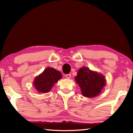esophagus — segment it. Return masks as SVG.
<instances>
[{"label":"esophagus","mask_w":133,"mask_h":133,"mask_svg":"<svg viewBox=\"0 0 133 133\" xmlns=\"http://www.w3.org/2000/svg\"><path fill=\"white\" fill-rule=\"evenodd\" d=\"M66 77L67 78H70L71 77V75L70 74H67V75H66Z\"/></svg>","instance_id":"34e87169"}]
</instances>
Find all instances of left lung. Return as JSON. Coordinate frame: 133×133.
I'll list each match as a JSON object with an SVG mask.
<instances>
[{"mask_svg":"<svg viewBox=\"0 0 133 133\" xmlns=\"http://www.w3.org/2000/svg\"><path fill=\"white\" fill-rule=\"evenodd\" d=\"M75 80L82 90L83 96L86 97L98 95L105 84L104 76L85 67L78 71Z\"/></svg>","mask_w":133,"mask_h":133,"instance_id":"obj_1","label":"left lung"}]
</instances>
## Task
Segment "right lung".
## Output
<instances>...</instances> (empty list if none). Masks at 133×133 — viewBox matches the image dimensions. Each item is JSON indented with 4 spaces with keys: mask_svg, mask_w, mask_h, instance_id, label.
<instances>
[{
    "mask_svg": "<svg viewBox=\"0 0 133 133\" xmlns=\"http://www.w3.org/2000/svg\"><path fill=\"white\" fill-rule=\"evenodd\" d=\"M62 77L61 73L54 68L48 67L35 79V89L40 93H48L54 84Z\"/></svg>",
    "mask_w": 133,
    "mask_h": 133,
    "instance_id": "add662e5",
    "label": "right lung"
}]
</instances>
